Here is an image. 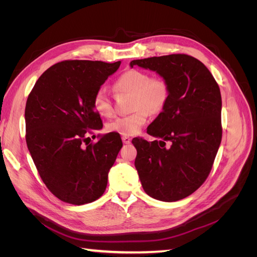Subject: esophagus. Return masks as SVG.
Wrapping results in <instances>:
<instances>
[{"instance_id": "obj_1", "label": "esophagus", "mask_w": 257, "mask_h": 257, "mask_svg": "<svg viewBox=\"0 0 257 257\" xmlns=\"http://www.w3.org/2000/svg\"><path fill=\"white\" fill-rule=\"evenodd\" d=\"M122 142H123V144L128 145V144H131L132 139L128 136H122Z\"/></svg>"}]
</instances>
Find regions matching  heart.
<instances>
[{"instance_id":"obj_1","label":"heart","mask_w":257,"mask_h":257,"mask_svg":"<svg viewBox=\"0 0 257 257\" xmlns=\"http://www.w3.org/2000/svg\"><path fill=\"white\" fill-rule=\"evenodd\" d=\"M118 92L133 93L132 107L135 110L127 115L118 116L107 124V130L122 136H133L142 131L148 120V112L159 113L164 109L169 98V87L162 78L150 76L138 69H130L119 76L114 82ZM93 107L104 116L112 113V104L108 91L100 87L93 96Z\"/></svg>"}]
</instances>
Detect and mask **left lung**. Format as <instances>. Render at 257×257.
Here are the masks:
<instances>
[{
    "label": "left lung",
    "mask_w": 257,
    "mask_h": 257,
    "mask_svg": "<svg viewBox=\"0 0 257 257\" xmlns=\"http://www.w3.org/2000/svg\"><path fill=\"white\" fill-rule=\"evenodd\" d=\"M130 66L155 72L169 87L165 108L147 130L161 141H132L143 188L162 201L185 198L205 182L221 144L219 85L200 61L186 54L134 60Z\"/></svg>",
    "instance_id": "left-lung-1"
}]
</instances>
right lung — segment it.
Listing matches in <instances>:
<instances>
[{
	"mask_svg": "<svg viewBox=\"0 0 257 257\" xmlns=\"http://www.w3.org/2000/svg\"><path fill=\"white\" fill-rule=\"evenodd\" d=\"M120 64L60 62L43 73L28 97V149L46 186L65 203H92L106 190L122 141L116 133L98 135L94 145L87 141L103 127L93 96Z\"/></svg>",
	"mask_w": 257,
	"mask_h": 257,
	"instance_id": "1",
	"label": "right lung"
}]
</instances>
